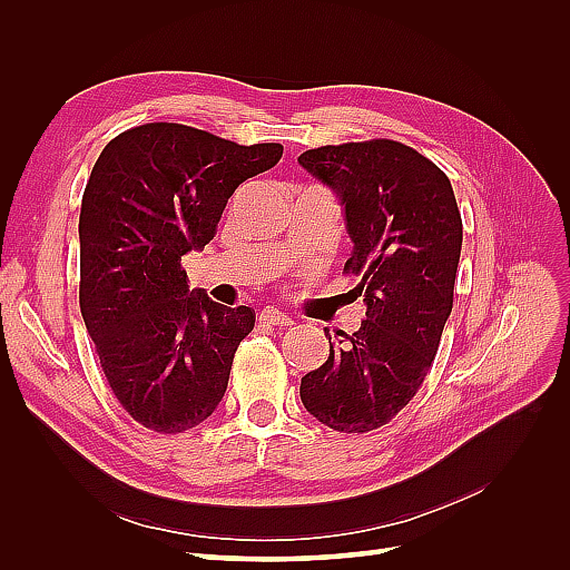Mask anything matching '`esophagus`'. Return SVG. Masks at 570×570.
Returning a JSON list of instances; mask_svg holds the SVG:
<instances>
[{
	"mask_svg": "<svg viewBox=\"0 0 570 570\" xmlns=\"http://www.w3.org/2000/svg\"><path fill=\"white\" fill-rule=\"evenodd\" d=\"M262 318L264 323H268V325H292L295 321H292V316H287V314H283V312H278V308H273V306H266L264 312H262Z\"/></svg>",
	"mask_w": 570,
	"mask_h": 570,
	"instance_id": "34e87169",
	"label": "esophagus"
}]
</instances>
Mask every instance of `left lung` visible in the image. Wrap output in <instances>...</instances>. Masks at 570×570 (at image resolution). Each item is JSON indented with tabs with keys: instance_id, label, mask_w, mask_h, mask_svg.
Segmentation results:
<instances>
[{
	"instance_id": "left-lung-1",
	"label": "left lung",
	"mask_w": 570,
	"mask_h": 570,
	"mask_svg": "<svg viewBox=\"0 0 570 570\" xmlns=\"http://www.w3.org/2000/svg\"><path fill=\"white\" fill-rule=\"evenodd\" d=\"M297 161L340 199L354 245L344 271L358 275L366 304V321L331 342L299 396L337 433H368L413 400L433 366L452 314L461 214L450 178L402 142L327 145Z\"/></svg>"
}]
</instances>
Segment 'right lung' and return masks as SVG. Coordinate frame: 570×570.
<instances>
[{"instance_id":"obj_1","label":"right lung","mask_w":570,"mask_h":570,"mask_svg":"<svg viewBox=\"0 0 570 570\" xmlns=\"http://www.w3.org/2000/svg\"><path fill=\"white\" fill-rule=\"evenodd\" d=\"M283 157L180 124L137 126L105 147L80 206V314L130 416L164 435L218 409L249 306L189 289L180 258L209 245L228 199Z\"/></svg>"}]
</instances>
